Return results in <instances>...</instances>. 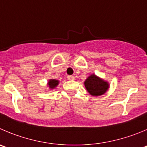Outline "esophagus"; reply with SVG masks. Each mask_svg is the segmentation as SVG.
<instances>
[{
  "label": "esophagus",
  "mask_w": 147,
  "mask_h": 147,
  "mask_svg": "<svg viewBox=\"0 0 147 147\" xmlns=\"http://www.w3.org/2000/svg\"><path fill=\"white\" fill-rule=\"evenodd\" d=\"M67 79L69 80H75V77H74V76H68Z\"/></svg>",
  "instance_id": "1"
}]
</instances>
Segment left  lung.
<instances>
[{
    "label": "left lung",
    "mask_w": 147,
    "mask_h": 147,
    "mask_svg": "<svg viewBox=\"0 0 147 147\" xmlns=\"http://www.w3.org/2000/svg\"><path fill=\"white\" fill-rule=\"evenodd\" d=\"M86 90L92 96H100L108 91L110 84L108 81L97 76L95 74H91L84 82Z\"/></svg>",
    "instance_id": "left-lung-1"
}]
</instances>
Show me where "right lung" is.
<instances>
[{
    "instance_id": "obj_1",
    "label": "right lung",
    "mask_w": 147,
    "mask_h": 147,
    "mask_svg": "<svg viewBox=\"0 0 147 147\" xmlns=\"http://www.w3.org/2000/svg\"><path fill=\"white\" fill-rule=\"evenodd\" d=\"M59 81L55 79H49L48 80L47 82V87L49 88V90H53L55 89L56 87H57V85H59Z\"/></svg>"
}]
</instances>
